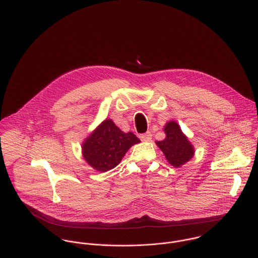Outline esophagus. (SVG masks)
<instances>
[{"instance_id": "34e87169", "label": "esophagus", "mask_w": 258, "mask_h": 258, "mask_svg": "<svg viewBox=\"0 0 258 258\" xmlns=\"http://www.w3.org/2000/svg\"><path fill=\"white\" fill-rule=\"evenodd\" d=\"M139 137H140V139H141L142 141H144V142H149V141H151V139H152V134H151L150 132H148V133H146V134H141Z\"/></svg>"}]
</instances>
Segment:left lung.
<instances>
[{
  "label": "left lung",
  "mask_w": 258,
  "mask_h": 258,
  "mask_svg": "<svg viewBox=\"0 0 258 258\" xmlns=\"http://www.w3.org/2000/svg\"><path fill=\"white\" fill-rule=\"evenodd\" d=\"M166 139L158 142V147L163 151L166 159L174 167H180L194 156V149L175 121H170L164 128Z\"/></svg>",
  "instance_id": "left-lung-1"
}]
</instances>
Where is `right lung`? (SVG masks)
I'll return each instance as SVG.
<instances>
[{
	"label": "right lung",
	"instance_id": "right-lung-1",
	"mask_svg": "<svg viewBox=\"0 0 258 258\" xmlns=\"http://www.w3.org/2000/svg\"><path fill=\"white\" fill-rule=\"evenodd\" d=\"M140 140L133 134H124L110 119H105L84 142L85 161L96 171L106 172L116 167L127 150Z\"/></svg>",
	"mask_w": 258,
	"mask_h": 258
}]
</instances>
